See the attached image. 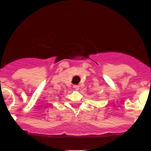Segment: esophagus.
I'll use <instances>...</instances> for the list:
<instances>
[{
  "label": "esophagus",
  "mask_w": 151,
  "mask_h": 151,
  "mask_svg": "<svg viewBox=\"0 0 151 151\" xmlns=\"http://www.w3.org/2000/svg\"><path fill=\"white\" fill-rule=\"evenodd\" d=\"M73 88H74L75 89H76V90H78V89H79V85H73Z\"/></svg>",
  "instance_id": "esophagus-1"
}]
</instances>
